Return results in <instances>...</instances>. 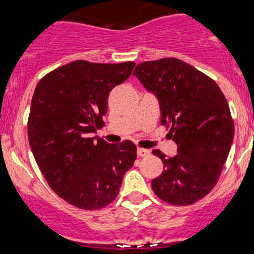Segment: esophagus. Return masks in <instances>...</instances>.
I'll use <instances>...</instances> for the list:
<instances>
[{"instance_id": "esophagus-1", "label": "esophagus", "mask_w": 254, "mask_h": 254, "mask_svg": "<svg viewBox=\"0 0 254 254\" xmlns=\"http://www.w3.org/2000/svg\"><path fill=\"white\" fill-rule=\"evenodd\" d=\"M150 154V152L148 149H144V148H137V155L141 158H144V157H148Z\"/></svg>"}]
</instances>
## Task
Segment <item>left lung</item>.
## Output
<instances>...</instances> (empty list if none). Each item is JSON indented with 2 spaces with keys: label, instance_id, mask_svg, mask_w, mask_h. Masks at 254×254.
Masks as SVG:
<instances>
[{
  "label": "left lung",
  "instance_id": "8db88e82",
  "mask_svg": "<svg viewBox=\"0 0 254 254\" xmlns=\"http://www.w3.org/2000/svg\"><path fill=\"white\" fill-rule=\"evenodd\" d=\"M132 74L157 96L161 124L177 144L172 158L153 150L165 168L152 181L153 191L168 204H194L218 182L233 143L227 99L213 79L175 58L144 61Z\"/></svg>",
  "mask_w": 254,
  "mask_h": 254
}]
</instances>
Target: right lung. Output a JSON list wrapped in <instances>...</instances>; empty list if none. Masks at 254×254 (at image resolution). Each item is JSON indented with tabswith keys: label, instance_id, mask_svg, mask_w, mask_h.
Instances as JSON below:
<instances>
[{
	"label": "right lung",
	"instance_id": "1",
	"mask_svg": "<svg viewBox=\"0 0 254 254\" xmlns=\"http://www.w3.org/2000/svg\"><path fill=\"white\" fill-rule=\"evenodd\" d=\"M133 67L132 61L77 60L49 72L36 86L27 122L30 147L50 188L76 207L100 210L111 204L136 160L131 141L91 137L104 127L111 90Z\"/></svg>",
	"mask_w": 254,
	"mask_h": 254
}]
</instances>
